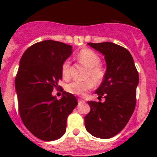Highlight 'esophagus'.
<instances>
[{
  "label": "esophagus",
  "instance_id": "obj_1",
  "mask_svg": "<svg viewBox=\"0 0 157 157\" xmlns=\"http://www.w3.org/2000/svg\"><path fill=\"white\" fill-rule=\"evenodd\" d=\"M84 102H85V101H83V100H78V105H80V104H83L84 103Z\"/></svg>",
  "mask_w": 157,
  "mask_h": 157
}]
</instances>
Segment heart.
<instances>
[{"mask_svg":"<svg viewBox=\"0 0 157 157\" xmlns=\"http://www.w3.org/2000/svg\"><path fill=\"white\" fill-rule=\"evenodd\" d=\"M78 59L86 67H88L86 78H91L96 84H100L105 77V71L100 66L101 58L98 54L90 48H83L78 54ZM70 65L69 60H65L61 67V74L64 78H67L70 75ZM92 80L85 82H72L66 86V90L70 94L74 95L82 96L94 86Z\"/></svg>","mask_w":157,"mask_h":157,"instance_id":"1","label":"heart"}]
</instances>
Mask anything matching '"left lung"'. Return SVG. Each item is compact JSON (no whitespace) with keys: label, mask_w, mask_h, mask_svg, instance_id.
<instances>
[{"label":"left lung","mask_w":157,"mask_h":157,"mask_svg":"<svg viewBox=\"0 0 157 157\" xmlns=\"http://www.w3.org/2000/svg\"><path fill=\"white\" fill-rule=\"evenodd\" d=\"M88 45L105 56L106 71L95 93L105 101H88L90 112L84 118L85 127L96 138L108 139L119 134L132 116L139 77L127 48L112 42Z\"/></svg>","instance_id":"8db88e82"}]
</instances>
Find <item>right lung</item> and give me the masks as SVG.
Instances as JSON below:
<instances>
[{"label":"right lung","instance_id":"right-lung-1","mask_svg":"<svg viewBox=\"0 0 157 157\" xmlns=\"http://www.w3.org/2000/svg\"><path fill=\"white\" fill-rule=\"evenodd\" d=\"M73 52L72 46L46 40L25 51L19 61L15 85L19 112L27 130L43 141H55L66 132L67 119L77 106L73 94L52 96L62 78L61 67Z\"/></svg>","mask_w":157,"mask_h":157}]
</instances>
